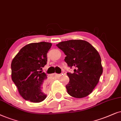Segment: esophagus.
I'll return each instance as SVG.
<instances>
[{"instance_id": "esophagus-1", "label": "esophagus", "mask_w": 121, "mask_h": 121, "mask_svg": "<svg viewBox=\"0 0 121 121\" xmlns=\"http://www.w3.org/2000/svg\"><path fill=\"white\" fill-rule=\"evenodd\" d=\"M54 76H58V75H59V74H57V73H54Z\"/></svg>"}]
</instances>
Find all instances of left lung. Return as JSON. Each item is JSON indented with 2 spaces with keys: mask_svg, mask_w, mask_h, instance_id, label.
<instances>
[{
  "mask_svg": "<svg viewBox=\"0 0 121 121\" xmlns=\"http://www.w3.org/2000/svg\"><path fill=\"white\" fill-rule=\"evenodd\" d=\"M66 55L69 67H75L73 73L67 72L70 81L66 86L72 97L81 99L89 95L99 83L103 72L101 59L95 48L83 40H71L56 45Z\"/></svg>",
  "mask_w": 121,
  "mask_h": 121,
  "instance_id": "obj_1",
  "label": "left lung"
}]
</instances>
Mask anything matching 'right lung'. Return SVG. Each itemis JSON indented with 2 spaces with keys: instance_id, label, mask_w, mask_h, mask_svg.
I'll list each match as a JSON object with an SVG mask.
<instances>
[{
  "instance_id": "add662e5",
  "label": "right lung",
  "mask_w": 121,
  "mask_h": 121,
  "mask_svg": "<svg viewBox=\"0 0 121 121\" xmlns=\"http://www.w3.org/2000/svg\"><path fill=\"white\" fill-rule=\"evenodd\" d=\"M52 44L30 43L20 50L12 61V78L24 99L38 103L46 97L47 76L42 68L47 62V53Z\"/></svg>"
}]
</instances>
